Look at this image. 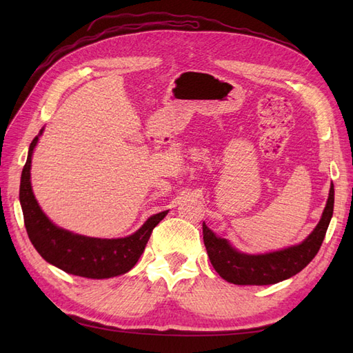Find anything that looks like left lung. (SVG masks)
Masks as SVG:
<instances>
[{
	"label": "left lung",
	"instance_id": "8db88e82",
	"mask_svg": "<svg viewBox=\"0 0 353 353\" xmlns=\"http://www.w3.org/2000/svg\"><path fill=\"white\" fill-rule=\"evenodd\" d=\"M333 209L334 187L331 184L323 218L311 236L293 248L266 254L240 253L232 249L227 240L216 237L203 223V240H205L210 263L223 280L232 284L266 285L290 279L301 272L316 256L324 241L331 216H333Z\"/></svg>",
	"mask_w": 353,
	"mask_h": 353
}]
</instances>
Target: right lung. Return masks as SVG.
<instances>
[{
    "label": "right lung",
    "instance_id": "obj_1",
    "mask_svg": "<svg viewBox=\"0 0 353 353\" xmlns=\"http://www.w3.org/2000/svg\"><path fill=\"white\" fill-rule=\"evenodd\" d=\"M39 135L29 145L19 194L30 243L48 263L85 279H112L132 270L154 227L166 216L168 210L148 218L140 230L125 239H91L56 227L38 206L30 187L32 153Z\"/></svg>",
    "mask_w": 353,
    "mask_h": 353
}]
</instances>
